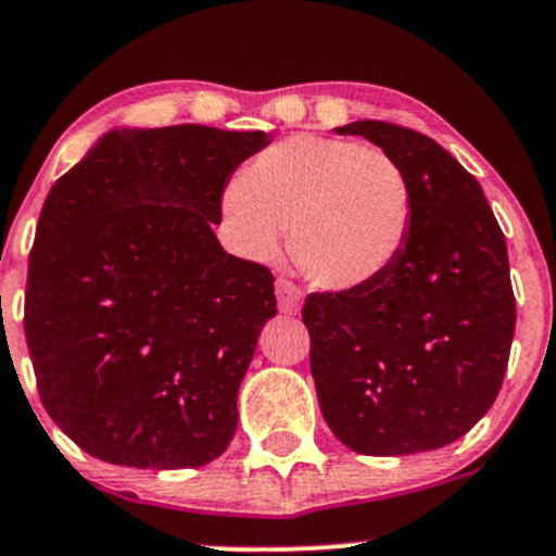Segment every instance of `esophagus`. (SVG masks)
Masks as SVG:
<instances>
[{
    "label": "esophagus",
    "instance_id": "1",
    "mask_svg": "<svg viewBox=\"0 0 556 556\" xmlns=\"http://www.w3.org/2000/svg\"><path fill=\"white\" fill-rule=\"evenodd\" d=\"M277 301H279V309L285 314H293L301 309V301H304V293L295 282L290 279H277Z\"/></svg>",
    "mask_w": 556,
    "mask_h": 556
}]
</instances>
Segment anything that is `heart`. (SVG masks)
<instances>
[{
  "label": "heart",
  "mask_w": 556,
  "mask_h": 556,
  "mask_svg": "<svg viewBox=\"0 0 556 556\" xmlns=\"http://www.w3.org/2000/svg\"><path fill=\"white\" fill-rule=\"evenodd\" d=\"M412 182L382 148L299 134L247 164L223 215L247 257L274 261L290 228L301 271L328 290L379 279L412 228Z\"/></svg>",
  "instance_id": "1"
}]
</instances>
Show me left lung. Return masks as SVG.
<instances>
[{
	"mask_svg": "<svg viewBox=\"0 0 556 556\" xmlns=\"http://www.w3.org/2000/svg\"><path fill=\"white\" fill-rule=\"evenodd\" d=\"M336 134L387 150L414 212L382 277L306 299L319 408L357 454L441 450L490 412L506 377L517 325L506 237L473 174L430 137L384 121Z\"/></svg>",
	"mask_w": 556,
	"mask_h": 556,
	"instance_id": "left-lung-1",
	"label": "left lung"
}]
</instances>
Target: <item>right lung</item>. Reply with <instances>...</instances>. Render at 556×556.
I'll return each mask as SVG.
<instances>
[{"instance_id": "right-lung-1", "label": "right lung", "mask_w": 556, "mask_h": 556, "mask_svg": "<svg viewBox=\"0 0 556 556\" xmlns=\"http://www.w3.org/2000/svg\"><path fill=\"white\" fill-rule=\"evenodd\" d=\"M263 131L112 128L50 188L24 330L45 412L126 468H199L237 433V395L277 314L266 266L228 255L223 190Z\"/></svg>"}]
</instances>
